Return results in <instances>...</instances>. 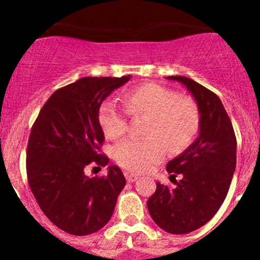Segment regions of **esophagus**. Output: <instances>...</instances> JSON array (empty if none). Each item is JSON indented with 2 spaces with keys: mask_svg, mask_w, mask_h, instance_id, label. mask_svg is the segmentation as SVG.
<instances>
[{
  "mask_svg": "<svg viewBox=\"0 0 260 260\" xmlns=\"http://www.w3.org/2000/svg\"><path fill=\"white\" fill-rule=\"evenodd\" d=\"M125 178L127 182H134V181L138 180V176L133 173H128V172H125Z\"/></svg>",
  "mask_w": 260,
  "mask_h": 260,
  "instance_id": "obj_1",
  "label": "esophagus"
}]
</instances>
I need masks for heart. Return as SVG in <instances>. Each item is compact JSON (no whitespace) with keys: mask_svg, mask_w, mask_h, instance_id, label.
I'll use <instances>...</instances> for the list:
<instances>
[{"mask_svg":"<svg viewBox=\"0 0 260 260\" xmlns=\"http://www.w3.org/2000/svg\"><path fill=\"white\" fill-rule=\"evenodd\" d=\"M123 103L132 116H147L144 135L116 144L114 160L130 172L143 173L157 164L165 153L181 152L191 144L201 126V113L191 99L158 83H143L128 89ZM127 112L108 100L99 110V122L108 139H118L127 128Z\"/></svg>","mask_w":260,"mask_h":260,"instance_id":"obj_1","label":"heart"}]
</instances>
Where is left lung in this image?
<instances>
[{
  "label": "left lung",
  "mask_w": 260,
  "mask_h": 260,
  "mask_svg": "<svg viewBox=\"0 0 260 260\" xmlns=\"http://www.w3.org/2000/svg\"><path fill=\"white\" fill-rule=\"evenodd\" d=\"M181 82L198 103L201 133L198 139L167 164L174 187L156 183L147 201L153 221L172 234H185L203 226L226 198L236 169L237 139L219 96L190 78L168 77ZM177 174L181 180L176 182Z\"/></svg>",
  "instance_id": "8db88e82"
}]
</instances>
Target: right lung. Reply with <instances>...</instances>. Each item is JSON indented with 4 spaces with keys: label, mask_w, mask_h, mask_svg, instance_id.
I'll use <instances>...</instances> for the list:
<instances>
[{
    "label": "right lung",
    "mask_w": 260,
    "mask_h": 260,
    "mask_svg": "<svg viewBox=\"0 0 260 260\" xmlns=\"http://www.w3.org/2000/svg\"><path fill=\"white\" fill-rule=\"evenodd\" d=\"M130 79L86 77L52 93L32 125L27 144L29 189L48 219L73 236L95 233L107 224L126 185L110 165L105 176H86L89 165L105 167L104 133L99 122L103 100Z\"/></svg>",
    "instance_id": "right-lung-1"
}]
</instances>
